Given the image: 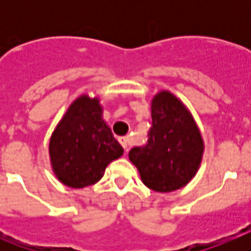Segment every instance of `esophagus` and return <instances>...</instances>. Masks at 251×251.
<instances>
[{
  "instance_id": "esophagus-1",
  "label": "esophagus",
  "mask_w": 251,
  "mask_h": 251,
  "mask_svg": "<svg viewBox=\"0 0 251 251\" xmlns=\"http://www.w3.org/2000/svg\"><path fill=\"white\" fill-rule=\"evenodd\" d=\"M119 143H121L122 147L124 148V151L127 152L128 148H129V145H130L129 137H121V138H119Z\"/></svg>"
}]
</instances>
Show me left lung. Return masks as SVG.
I'll return each instance as SVG.
<instances>
[{"instance_id":"8db88e82","label":"left lung","mask_w":251,"mask_h":251,"mask_svg":"<svg viewBox=\"0 0 251 251\" xmlns=\"http://www.w3.org/2000/svg\"><path fill=\"white\" fill-rule=\"evenodd\" d=\"M202 152L200 130L187 108L170 92L158 93L147 143L129 151L143 183L157 192L183 187L196 174Z\"/></svg>"}]
</instances>
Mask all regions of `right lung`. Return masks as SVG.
<instances>
[{
  "label": "right lung",
  "instance_id": "obj_1",
  "mask_svg": "<svg viewBox=\"0 0 251 251\" xmlns=\"http://www.w3.org/2000/svg\"><path fill=\"white\" fill-rule=\"evenodd\" d=\"M97 98H77L50 138V158L57 178L73 188L94 185L105 167L123 154V148L101 118Z\"/></svg>",
  "mask_w": 251,
  "mask_h": 251
}]
</instances>
